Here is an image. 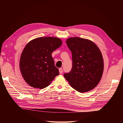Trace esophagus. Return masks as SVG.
Listing matches in <instances>:
<instances>
[{
  "label": "esophagus",
  "mask_w": 123,
  "mask_h": 123,
  "mask_svg": "<svg viewBox=\"0 0 123 123\" xmlns=\"http://www.w3.org/2000/svg\"><path fill=\"white\" fill-rule=\"evenodd\" d=\"M59 71L60 74H62V73H63V70L62 68H59Z\"/></svg>",
  "instance_id": "34e87169"
}]
</instances>
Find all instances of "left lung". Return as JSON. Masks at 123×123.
<instances>
[{"label": "left lung", "instance_id": "obj_1", "mask_svg": "<svg viewBox=\"0 0 123 123\" xmlns=\"http://www.w3.org/2000/svg\"><path fill=\"white\" fill-rule=\"evenodd\" d=\"M72 52V67L64 74L73 88L80 93L94 89L99 83L104 70L102 53L92 41L80 37L66 40Z\"/></svg>", "mask_w": 123, "mask_h": 123}]
</instances>
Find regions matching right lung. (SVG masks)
Here are the masks:
<instances>
[{
	"instance_id": "right-lung-1",
	"label": "right lung",
	"mask_w": 123,
	"mask_h": 123,
	"mask_svg": "<svg viewBox=\"0 0 123 123\" xmlns=\"http://www.w3.org/2000/svg\"><path fill=\"white\" fill-rule=\"evenodd\" d=\"M62 43L60 38L44 37L36 38L26 45L19 64L23 78L30 86L43 89L59 74L51 54Z\"/></svg>"
}]
</instances>
